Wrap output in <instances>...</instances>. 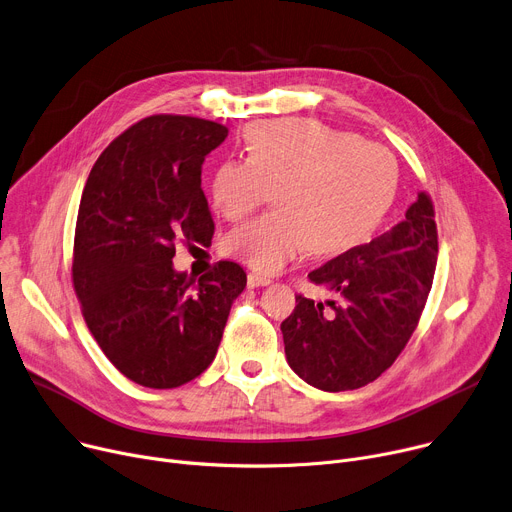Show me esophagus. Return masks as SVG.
Here are the masks:
<instances>
[{
	"instance_id": "esophagus-1",
	"label": "esophagus",
	"mask_w": 512,
	"mask_h": 512,
	"mask_svg": "<svg viewBox=\"0 0 512 512\" xmlns=\"http://www.w3.org/2000/svg\"><path fill=\"white\" fill-rule=\"evenodd\" d=\"M247 284H249V288H261V286L271 284V280L265 278V276H259V274H249L247 276Z\"/></svg>"
}]
</instances>
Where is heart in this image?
<instances>
[{
    "instance_id": "heart-1",
    "label": "heart",
    "mask_w": 512,
    "mask_h": 512,
    "mask_svg": "<svg viewBox=\"0 0 512 512\" xmlns=\"http://www.w3.org/2000/svg\"><path fill=\"white\" fill-rule=\"evenodd\" d=\"M393 154L356 133L309 119L251 127L247 158L226 160L212 179V203L226 220H243L276 189L278 212L234 228L224 249L274 274L311 249L346 253L377 232L397 193Z\"/></svg>"
}]
</instances>
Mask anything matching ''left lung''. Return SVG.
Returning <instances> with one entry per match:
<instances>
[{
	"instance_id": "8db88e82",
	"label": "left lung",
	"mask_w": 512,
	"mask_h": 512,
	"mask_svg": "<svg viewBox=\"0 0 512 512\" xmlns=\"http://www.w3.org/2000/svg\"><path fill=\"white\" fill-rule=\"evenodd\" d=\"M436 255L434 208L420 193L391 230L313 269L311 282L333 292L339 304L296 296L294 313L282 323L290 368L329 393L381 377L420 321Z\"/></svg>"
}]
</instances>
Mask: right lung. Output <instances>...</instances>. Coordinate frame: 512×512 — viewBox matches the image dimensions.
I'll list each match as a JSON object with an SVG mask.
<instances>
[{
  "label": "right lung",
  "instance_id": "1",
  "mask_svg": "<svg viewBox=\"0 0 512 512\" xmlns=\"http://www.w3.org/2000/svg\"><path fill=\"white\" fill-rule=\"evenodd\" d=\"M228 135L220 123L154 115L98 156L82 191L74 288L100 350L133 383L181 387L216 358L230 306L247 286L232 261L193 280L175 243H212L201 164Z\"/></svg>",
  "mask_w": 512,
  "mask_h": 512
}]
</instances>
